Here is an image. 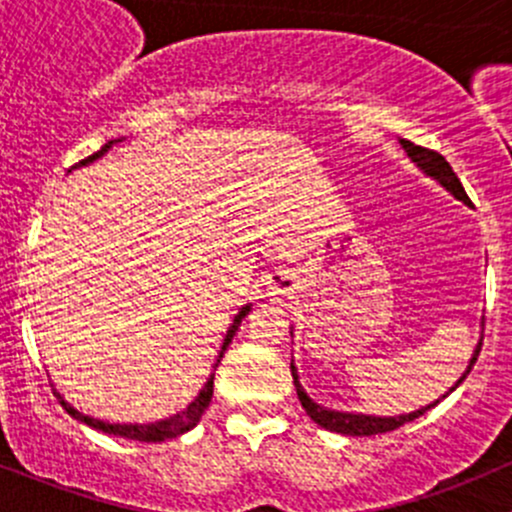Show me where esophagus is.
Returning <instances> with one entry per match:
<instances>
[{
	"instance_id": "34e87169",
	"label": "esophagus",
	"mask_w": 512,
	"mask_h": 512,
	"mask_svg": "<svg viewBox=\"0 0 512 512\" xmlns=\"http://www.w3.org/2000/svg\"><path fill=\"white\" fill-rule=\"evenodd\" d=\"M292 287H294V280L289 275H285V272H280V275H275L270 280L272 294H287L292 292Z\"/></svg>"
}]
</instances>
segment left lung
I'll use <instances>...</instances> for the list:
<instances>
[{"label": "left lung", "instance_id": "8db88e82", "mask_svg": "<svg viewBox=\"0 0 512 512\" xmlns=\"http://www.w3.org/2000/svg\"><path fill=\"white\" fill-rule=\"evenodd\" d=\"M401 146H404V151L409 153V158L414 160V163L423 170V173L431 175L433 180H438V183H441L443 188L448 190V193L456 195L458 200H463V203L471 205V200H468V195H466V190H463L461 180H458V175L453 173V168L448 165V160L443 158L441 153L428 151V148L416 146V143H411V141H401ZM480 344H483V339L478 342V347H476V352H473V359H471V364H468V369L463 371V376L456 381V386H451V391H456L458 386L466 381V376L471 374L473 364H476V359L480 354ZM289 369H292V379H294V386H297V396H299V401H302V409L307 411V416L312 418L314 423H319L322 428H327V431L344 433V436H374V433L394 431V428L404 426V423H409V421H414V418L423 416L428 409H433V406L441 401V399H438V401H433V404L423 406V409L411 411V414H401V416H366V414H347V411H332V409H324V406L314 404V401L307 396V391L302 389V384H299V376H297V369H294V364H289ZM451 391H448V394H451Z\"/></svg>", "mask_w": 512, "mask_h": 512}]
</instances>
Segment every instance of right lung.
I'll return each mask as SVG.
<instances>
[{"label": "right lung", "mask_w": 512, "mask_h": 512, "mask_svg": "<svg viewBox=\"0 0 512 512\" xmlns=\"http://www.w3.org/2000/svg\"><path fill=\"white\" fill-rule=\"evenodd\" d=\"M113 143H116V141H108L106 146L101 148V151L94 153V156H89V158H86V160H81L79 165H86V163H91V160L101 158L103 153H106L108 148L113 146ZM74 168H76V165H74ZM247 312H250V304H247V307H242L240 312H237V317L232 319L230 329H227V334H225V342H223V349H220V356H218V361L223 359V354H225L227 344L232 342V337H235L237 327H240V322H242V319L247 317ZM215 366H218V364H215ZM213 379H215V374H210L208 384H205V386H203V391H200V394L195 396V401H193V404H188V409H185V411H180V414H175V416H170V418H163V421H156V423H106V421H98V418H91V416H84V414H79V411H76L74 406H71V404H66V401L61 399V396H59V399H61V406H64V409L69 411L71 416H74V418H79V421H84L86 426L96 428V431H103V433H108V436H121V438H131V441H143V443H160V441H168V438L183 436L185 431H190V428H195V426H198L200 416L205 414V409H208V406H210V399H213Z\"/></svg>", "instance_id": "add662e5"}]
</instances>
